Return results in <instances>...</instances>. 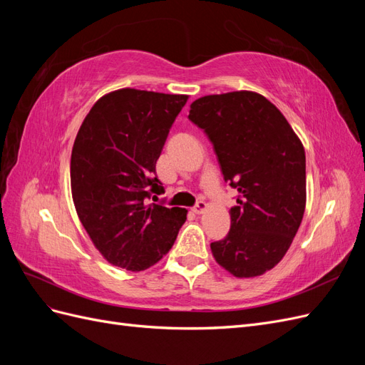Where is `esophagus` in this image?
<instances>
[{"instance_id":"34e87169","label":"esophagus","mask_w":365,"mask_h":365,"mask_svg":"<svg viewBox=\"0 0 365 365\" xmlns=\"http://www.w3.org/2000/svg\"><path fill=\"white\" fill-rule=\"evenodd\" d=\"M207 207H208V205H207L204 201H200V202H197V204L193 207V212H195L196 215H201V213L205 212Z\"/></svg>"}]
</instances>
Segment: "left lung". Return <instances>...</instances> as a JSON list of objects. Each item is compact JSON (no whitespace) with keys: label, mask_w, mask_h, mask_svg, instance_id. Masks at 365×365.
Wrapping results in <instances>:
<instances>
[{"label":"left lung","mask_w":365,"mask_h":365,"mask_svg":"<svg viewBox=\"0 0 365 365\" xmlns=\"http://www.w3.org/2000/svg\"><path fill=\"white\" fill-rule=\"evenodd\" d=\"M189 118L213 143L225 182L237 190L225 239L210 248L237 279L272 269L289 250L306 207V155L267 97L231 91L196 98Z\"/></svg>","instance_id":"8db88e82"}]
</instances>
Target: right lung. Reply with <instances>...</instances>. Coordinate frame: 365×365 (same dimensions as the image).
<instances>
[{
  "instance_id": "right-lung-1",
  "label": "right lung",
  "mask_w": 365,
  "mask_h": 365,
  "mask_svg": "<svg viewBox=\"0 0 365 365\" xmlns=\"http://www.w3.org/2000/svg\"><path fill=\"white\" fill-rule=\"evenodd\" d=\"M187 101L185 94L121 88L98 98L77 132L73 202L94 247L114 267H153L185 222V208L149 200L163 189L155 164Z\"/></svg>"
}]
</instances>
